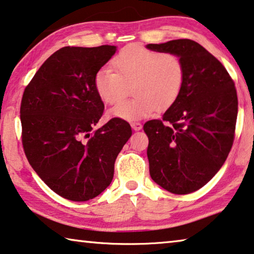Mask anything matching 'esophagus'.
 <instances>
[{"instance_id":"esophagus-1","label":"esophagus","mask_w":254,"mask_h":254,"mask_svg":"<svg viewBox=\"0 0 254 254\" xmlns=\"http://www.w3.org/2000/svg\"><path fill=\"white\" fill-rule=\"evenodd\" d=\"M131 127H132V128H133V130L138 131V130H141L142 124L140 122H131Z\"/></svg>"}]
</instances>
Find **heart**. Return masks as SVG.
<instances>
[{"label": "heart", "instance_id": "heart-1", "mask_svg": "<svg viewBox=\"0 0 254 254\" xmlns=\"http://www.w3.org/2000/svg\"><path fill=\"white\" fill-rule=\"evenodd\" d=\"M112 69L100 68L93 85L104 103L115 105L124 99L132 85L134 98L115 106L111 115L132 121L171 107L184 88L186 68L172 52L149 50L137 44L123 48L113 57Z\"/></svg>", "mask_w": 254, "mask_h": 254}]
</instances>
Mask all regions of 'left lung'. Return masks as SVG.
<instances>
[{"instance_id":"8db88e82","label":"left lung","mask_w":254,"mask_h":254,"mask_svg":"<svg viewBox=\"0 0 254 254\" xmlns=\"http://www.w3.org/2000/svg\"><path fill=\"white\" fill-rule=\"evenodd\" d=\"M147 48L178 55L186 68L176 103L162 120L143 126L150 177L172 194H189L209 183L232 149L238 109L235 83L195 41L173 40Z\"/></svg>"}]
</instances>
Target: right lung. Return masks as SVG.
Instances as JSON below:
<instances>
[{
    "label": "right lung",
    "mask_w": 254,
    "mask_h": 254,
    "mask_svg": "<svg viewBox=\"0 0 254 254\" xmlns=\"http://www.w3.org/2000/svg\"><path fill=\"white\" fill-rule=\"evenodd\" d=\"M115 51L114 45L59 49L22 94L26 157L49 188L74 202L92 199L111 185L117 155L132 134L119 117L93 128L105 108L93 77Z\"/></svg>",
    "instance_id": "obj_1"
}]
</instances>
